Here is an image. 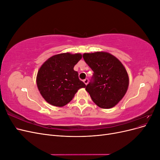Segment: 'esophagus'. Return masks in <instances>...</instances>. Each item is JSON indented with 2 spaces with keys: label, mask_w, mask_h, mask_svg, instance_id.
<instances>
[{
  "label": "esophagus",
  "mask_w": 160,
  "mask_h": 160,
  "mask_svg": "<svg viewBox=\"0 0 160 160\" xmlns=\"http://www.w3.org/2000/svg\"><path fill=\"white\" fill-rule=\"evenodd\" d=\"M83 82H84V83L85 85H88V83H89V79H85L83 80Z\"/></svg>",
  "instance_id": "esophagus-1"
}]
</instances>
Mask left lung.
Instances as JSON below:
<instances>
[{
  "label": "left lung",
  "mask_w": 160,
  "mask_h": 160,
  "mask_svg": "<svg viewBox=\"0 0 160 160\" xmlns=\"http://www.w3.org/2000/svg\"><path fill=\"white\" fill-rule=\"evenodd\" d=\"M83 57L93 71L86 91L99 108H113L128 90L129 77L126 69L117 58L108 52L84 53Z\"/></svg>",
  "instance_id": "8db88e82"
}]
</instances>
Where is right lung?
I'll list each match as a JSON object with an SVG mask.
<instances>
[{
    "label": "right lung",
    "mask_w": 160,
    "mask_h": 160,
    "mask_svg": "<svg viewBox=\"0 0 160 160\" xmlns=\"http://www.w3.org/2000/svg\"><path fill=\"white\" fill-rule=\"evenodd\" d=\"M79 53H61L50 57L38 70L37 84L48 103L62 107L72 99L78 89L85 88L74 66L81 60Z\"/></svg>",
    "instance_id": "1"
}]
</instances>
